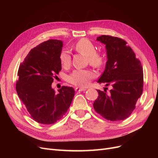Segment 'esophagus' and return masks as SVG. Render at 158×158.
<instances>
[{
    "instance_id": "obj_1",
    "label": "esophagus",
    "mask_w": 158,
    "mask_h": 158,
    "mask_svg": "<svg viewBox=\"0 0 158 158\" xmlns=\"http://www.w3.org/2000/svg\"><path fill=\"white\" fill-rule=\"evenodd\" d=\"M86 90L85 88H75V91L76 92H82V91H85Z\"/></svg>"
}]
</instances>
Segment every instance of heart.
<instances>
[{
	"mask_svg": "<svg viewBox=\"0 0 158 158\" xmlns=\"http://www.w3.org/2000/svg\"><path fill=\"white\" fill-rule=\"evenodd\" d=\"M75 50L88 57L89 63L95 67H101L104 63V56L101 53L96 51L95 46L92 42L87 39H81L74 47ZM60 63L64 68H68L71 63V56L69 52L63 50L59 55ZM92 71L85 69H76L73 71L68 77L69 82L80 87H86L91 80L94 77Z\"/></svg>",
	"mask_w": 158,
	"mask_h": 158,
	"instance_id": "1",
	"label": "heart"
}]
</instances>
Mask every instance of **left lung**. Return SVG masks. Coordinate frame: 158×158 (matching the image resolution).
Here are the masks:
<instances>
[{"instance_id": "left-lung-1", "label": "left lung", "mask_w": 158, "mask_h": 158, "mask_svg": "<svg viewBox=\"0 0 158 158\" xmlns=\"http://www.w3.org/2000/svg\"><path fill=\"white\" fill-rule=\"evenodd\" d=\"M97 40L106 45L107 61L98 83L111 85L107 92L98 89L99 96L93 106L95 111L107 120L121 121L135 109L143 91L144 75L140 61L127 42L121 38L101 35Z\"/></svg>"}]
</instances>
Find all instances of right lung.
I'll use <instances>...</instances> for the list:
<instances>
[{
	"label": "right lung",
	"instance_id": "obj_1",
	"mask_svg": "<svg viewBox=\"0 0 158 158\" xmlns=\"http://www.w3.org/2000/svg\"><path fill=\"white\" fill-rule=\"evenodd\" d=\"M63 41L49 40L32 49L19 66L16 89L36 122L51 125L67 111L74 96L72 87L62 86L56 94L51 85L61 70L59 55Z\"/></svg>",
	"mask_w": 158,
	"mask_h": 158
}]
</instances>
